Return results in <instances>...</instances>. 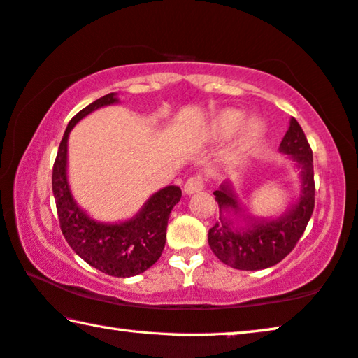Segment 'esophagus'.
Wrapping results in <instances>:
<instances>
[{
  "label": "esophagus",
  "mask_w": 358,
  "mask_h": 358,
  "mask_svg": "<svg viewBox=\"0 0 358 358\" xmlns=\"http://www.w3.org/2000/svg\"><path fill=\"white\" fill-rule=\"evenodd\" d=\"M202 189H204V178H202V175H193V177L186 180L185 193L194 194V193H199Z\"/></svg>",
  "instance_id": "34e87169"
}]
</instances>
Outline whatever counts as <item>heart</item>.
Masks as SVG:
<instances>
[{
    "mask_svg": "<svg viewBox=\"0 0 358 358\" xmlns=\"http://www.w3.org/2000/svg\"><path fill=\"white\" fill-rule=\"evenodd\" d=\"M243 120V112L238 109H228L225 112H222L220 115L217 117L215 120V130L220 135H230L233 130H236L238 125L241 124ZM262 122L259 119H249L246 124L243 127L241 136H239V148L241 149H248L249 146H252L255 141L259 140L260 133H262Z\"/></svg>",
    "mask_w": 358,
    "mask_h": 358,
    "instance_id": "b5f03b06",
    "label": "heart"
}]
</instances>
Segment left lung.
Here are the masks:
<instances>
[{"label": "left lung", "mask_w": 358, "mask_h": 358, "mask_svg": "<svg viewBox=\"0 0 358 358\" xmlns=\"http://www.w3.org/2000/svg\"><path fill=\"white\" fill-rule=\"evenodd\" d=\"M280 151L289 154L292 161L301 167L302 189L297 204L282 213L276 220H254L250 218L248 228L233 227L230 218L222 217L220 223H215L209 230V246L225 265L238 270H264L273 266L292 249L306 231L315 207V181H313V156L306 133L299 122L292 117ZM220 210L234 213L239 212V206L231 189V183H223L213 191Z\"/></svg>", "instance_id": "1"}]
</instances>
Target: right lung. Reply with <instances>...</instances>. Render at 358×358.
I'll return each instance as SVG.
<instances>
[{"instance_id": "1", "label": "right lung", "mask_w": 358, "mask_h": 358, "mask_svg": "<svg viewBox=\"0 0 358 358\" xmlns=\"http://www.w3.org/2000/svg\"><path fill=\"white\" fill-rule=\"evenodd\" d=\"M115 93L96 99L82 109L64 131L52 167V194L56 199L61 231L76 254L106 275L128 278L140 275L161 257L167 234V222L181 197L178 186H165L149 197L145 207L130 220L101 223L90 218L76 204L67 183L69 133L90 112L117 103Z\"/></svg>"}]
</instances>
